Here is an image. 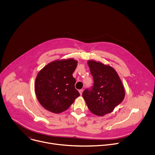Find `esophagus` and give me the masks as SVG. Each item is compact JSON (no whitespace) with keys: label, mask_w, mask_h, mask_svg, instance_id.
<instances>
[{"label":"esophagus","mask_w":155,"mask_h":155,"mask_svg":"<svg viewBox=\"0 0 155 155\" xmlns=\"http://www.w3.org/2000/svg\"><path fill=\"white\" fill-rule=\"evenodd\" d=\"M83 90H82V89H81V90H79V93H80V95H82V93H83Z\"/></svg>","instance_id":"obj_1"}]
</instances>
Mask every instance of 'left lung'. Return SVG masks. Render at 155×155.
Masks as SVG:
<instances>
[{"label": "left lung", "mask_w": 155, "mask_h": 155, "mask_svg": "<svg viewBox=\"0 0 155 155\" xmlns=\"http://www.w3.org/2000/svg\"><path fill=\"white\" fill-rule=\"evenodd\" d=\"M88 65L94 85L85 89L82 96L90 111L104 116L113 111L125 98V90L115 70L109 65L89 60Z\"/></svg>", "instance_id": "1"}]
</instances>
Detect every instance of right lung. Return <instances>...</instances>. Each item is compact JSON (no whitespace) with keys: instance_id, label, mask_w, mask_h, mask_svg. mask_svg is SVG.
<instances>
[{"instance_id":"obj_1","label":"right lung","mask_w":155,"mask_h":155,"mask_svg":"<svg viewBox=\"0 0 155 155\" xmlns=\"http://www.w3.org/2000/svg\"><path fill=\"white\" fill-rule=\"evenodd\" d=\"M77 61L67 59L54 61L41 70L37 76L35 91L44 108L55 113L67 110L80 96L75 89L74 71Z\"/></svg>"}]
</instances>
